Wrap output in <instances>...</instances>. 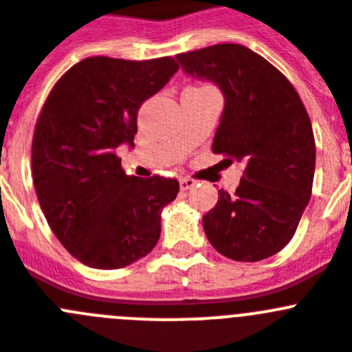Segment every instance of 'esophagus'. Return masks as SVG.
Listing matches in <instances>:
<instances>
[{
	"mask_svg": "<svg viewBox=\"0 0 352 352\" xmlns=\"http://www.w3.org/2000/svg\"><path fill=\"white\" fill-rule=\"evenodd\" d=\"M196 186V180L189 179V177H186V179H180V189L182 191H188V189H192Z\"/></svg>",
	"mask_w": 352,
	"mask_h": 352,
	"instance_id": "obj_1",
	"label": "esophagus"
}]
</instances>
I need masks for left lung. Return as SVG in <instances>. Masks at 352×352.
<instances>
[{"instance_id":"left-lung-1","label":"left lung","mask_w":352,"mask_h":352,"mask_svg":"<svg viewBox=\"0 0 352 352\" xmlns=\"http://www.w3.org/2000/svg\"><path fill=\"white\" fill-rule=\"evenodd\" d=\"M188 75L214 82L224 110L212 151L245 164L233 195L204 215L217 252L259 261L289 243L312 195L316 142L309 113L291 82L274 65L236 43L177 56Z\"/></svg>"}]
</instances>
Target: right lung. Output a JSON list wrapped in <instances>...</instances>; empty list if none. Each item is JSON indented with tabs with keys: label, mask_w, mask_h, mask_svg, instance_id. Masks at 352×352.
<instances>
[{
	"label": "right lung",
	"mask_w": 352,
	"mask_h": 352,
	"mask_svg": "<svg viewBox=\"0 0 352 352\" xmlns=\"http://www.w3.org/2000/svg\"><path fill=\"white\" fill-rule=\"evenodd\" d=\"M179 69L173 58L82 59L50 91L31 147L38 201L54 235L91 268L128 267L160 240L161 212L179 192L166 177L126 175L138 109Z\"/></svg>",
	"instance_id": "1"
}]
</instances>
